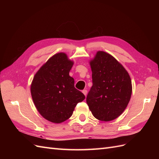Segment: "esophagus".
Here are the masks:
<instances>
[{
  "label": "esophagus",
  "mask_w": 159,
  "mask_h": 159,
  "mask_svg": "<svg viewBox=\"0 0 159 159\" xmlns=\"http://www.w3.org/2000/svg\"><path fill=\"white\" fill-rule=\"evenodd\" d=\"M82 93L86 96V95H87V93H88V91H87V89H84L83 91H82Z\"/></svg>",
  "instance_id": "1"
}]
</instances>
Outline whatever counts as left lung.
Masks as SVG:
<instances>
[{
  "label": "left lung",
  "instance_id": "obj_1",
  "mask_svg": "<svg viewBox=\"0 0 159 159\" xmlns=\"http://www.w3.org/2000/svg\"><path fill=\"white\" fill-rule=\"evenodd\" d=\"M89 64L93 85L86 102L96 119L112 121L123 113L131 99V78L121 64L103 51L97 52Z\"/></svg>",
  "mask_w": 159,
  "mask_h": 159
}]
</instances>
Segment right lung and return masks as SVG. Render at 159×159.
Masks as SVG:
<instances>
[{"label":"right lung","mask_w":159,"mask_h":159,"mask_svg":"<svg viewBox=\"0 0 159 159\" xmlns=\"http://www.w3.org/2000/svg\"><path fill=\"white\" fill-rule=\"evenodd\" d=\"M74 61L64 52L54 54L34 76L30 85L33 102L48 121L60 123L69 119L85 95L75 88L69 73Z\"/></svg>","instance_id":"right-lung-1"}]
</instances>
